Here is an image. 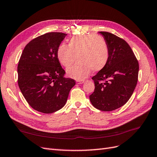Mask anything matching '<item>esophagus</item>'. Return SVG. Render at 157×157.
<instances>
[{
	"mask_svg": "<svg viewBox=\"0 0 157 157\" xmlns=\"http://www.w3.org/2000/svg\"><path fill=\"white\" fill-rule=\"evenodd\" d=\"M83 82H84V80H77V81H76V83H77V84H82V83H83Z\"/></svg>",
	"mask_w": 157,
	"mask_h": 157,
	"instance_id": "34e87169",
	"label": "esophagus"
}]
</instances>
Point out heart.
I'll return each mask as SVG.
<instances>
[{"label": "heart", "instance_id": "obj_1", "mask_svg": "<svg viewBox=\"0 0 157 157\" xmlns=\"http://www.w3.org/2000/svg\"><path fill=\"white\" fill-rule=\"evenodd\" d=\"M57 59L64 67H70L78 59L79 62L67 68L70 77L82 79L92 70L99 71L106 65L110 56L108 45L104 37L96 34L78 36L69 41L68 46L61 44L57 51Z\"/></svg>", "mask_w": 157, "mask_h": 157}]
</instances>
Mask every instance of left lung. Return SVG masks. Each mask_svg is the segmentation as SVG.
Returning a JSON list of instances; mask_svg holds the SVG:
<instances>
[{
  "label": "left lung",
  "mask_w": 157,
  "mask_h": 157,
  "mask_svg": "<svg viewBox=\"0 0 157 157\" xmlns=\"http://www.w3.org/2000/svg\"><path fill=\"white\" fill-rule=\"evenodd\" d=\"M106 41L110 56L102 70L92 79L94 92L91 103L101 111H112L124 105L132 96L138 82V60L124 40L108 32H99Z\"/></svg>",
  "instance_id": "left-lung-1"
}]
</instances>
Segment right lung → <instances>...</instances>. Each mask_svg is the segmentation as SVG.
Masks as SVG:
<instances>
[{"label":"right lung","instance_id":"add662e5","mask_svg":"<svg viewBox=\"0 0 157 157\" xmlns=\"http://www.w3.org/2000/svg\"><path fill=\"white\" fill-rule=\"evenodd\" d=\"M67 34L51 32L36 37L25 46L17 67L18 84L28 104L38 112L51 114L63 108L74 79L65 71L57 51Z\"/></svg>","mask_w":157,"mask_h":157}]
</instances>
